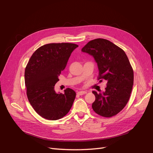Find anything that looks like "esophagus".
Instances as JSON below:
<instances>
[{
    "mask_svg": "<svg viewBox=\"0 0 153 153\" xmlns=\"http://www.w3.org/2000/svg\"><path fill=\"white\" fill-rule=\"evenodd\" d=\"M87 93L86 91H79L77 92V94L78 95H83V94H85Z\"/></svg>",
    "mask_w": 153,
    "mask_h": 153,
    "instance_id": "34e87169",
    "label": "esophagus"
}]
</instances>
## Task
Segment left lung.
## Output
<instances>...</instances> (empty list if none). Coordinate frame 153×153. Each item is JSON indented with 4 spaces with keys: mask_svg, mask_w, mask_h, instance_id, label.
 Here are the masks:
<instances>
[{
    "mask_svg": "<svg viewBox=\"0 0 153 153\" xmlns=\"http://www.w3.org/2000/svg\"><path fill=\"white\" fill-rule=\"evenodd\" d=\"M82 52L94 59L99 70L98 79L107 81L102 93L92 91L96 97L92 109L101 116H114L124 108L132 91L133 71L127 55L111 41L101 38L90 41Z\"/></svg>",
    "mask_w": 153,
    "mask_h": 153,
    "instance_id": "left-lung-1",
    "label": "left lung"
}]
</instances>
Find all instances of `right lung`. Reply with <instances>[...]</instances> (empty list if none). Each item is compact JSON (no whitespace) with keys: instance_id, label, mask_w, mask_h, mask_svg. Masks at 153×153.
Returning <instances> with one entry per match:
<instances>
[{"instance_id":"add662e5","label":"right lung","mask_w":153,"mask_h":153,"mask_svg":"<svg viewBox=\"0 0 153 153\" xmlns=\"http://www.w3.org/2000/svg\"><path fill=\"white\" fill-rule=\"evenodd\" d=\"M78 45L62 43L41 46L32 54L25 70V84L29 101L40 116L48 120L62 118L70 110L76 93L68 88L56 92L55 84Z\"/></svg>"}]
</instances>
